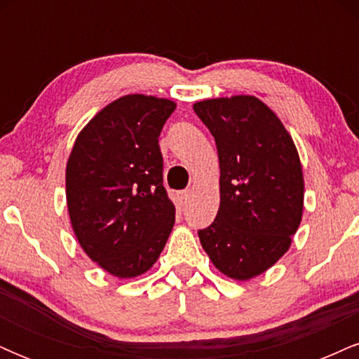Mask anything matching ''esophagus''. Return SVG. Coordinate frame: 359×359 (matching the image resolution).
<instances>
[{"instance_id": "34e87169", "label": "esophagus", "mask_w": 359, "mask_h": 359, "mask_svg": "<svg viewBox=\"0 0 359 359\" xmlns=\"http://www.w3.org/2000/svg\"><path fill=\"white\" fill-rule=\"evenodd\" d=\"M189 197H191V192H189V191H180L179 194H177V199H179V204L180 205L187 204Z\"/></svg>"}]
</instances>
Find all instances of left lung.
<instances>
[{
	"label": "left lung",
	"instance_id": "1",
	"mask_svg": "<svg viewBox=\"0 0 359 359\" xmlns=\"http://www.w3.org/2000/svg\"><path fill=\"white\" fill-rule=\"evenodd\" d=\"M219 156L221 203L199 240L221 273L250 280L273 266L297 233L304 211L302 165L285 126L255 96L194 104Z\"/></svg>",
	"mask_w": 359,
	"mask_h": 359
}]
</instances>
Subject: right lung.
Wrapping results in <instances>:
<instances>
[{
  "label": "right lung",
  "mask_w": 359,
  "mask_h": 359,
  "mask_svg": "<svg viewBox=\"0 0 359 359\" xmlns=\"http://www.w3.org/2000/svg\"><path fill=\"white\" fill-rule=\"evenodd\" d=\"M175 102L128 94L102 108L74 143L65 196L77 241L118 278L145 273L175 222L158 137Z\"/></svg>",
  "instance_id": "obj_1"
}]
</instances>
